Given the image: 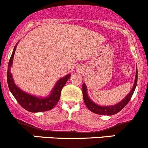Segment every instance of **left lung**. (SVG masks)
Masks as SVG:
<instances>
[{"label": "left lung", "instance_id": "1", "mask_svg": "<svg viewBox=\"0 0 148 148\" xmlns=\"http://www.w3.org/2000/svg\"><path fill=\"white\" fill-rule=\"evenodd\" d=\"M137 73H136L135 80H134V86H133L132 89L131 91L128 93L127 96L119 103H116L115 105H112V106H99V105L96 104L94 102L92 101L90 99H89L87 93V89H86V86L85 83H83L82 88H83V100H84L85 104L87 106L88 109L90 111V112H93L95 114L100 115H114L117 114L118 112H120L123 108L125 107L126 105L129 103V101L131 99L133 93H134L135 88L137 86Z\"/></svg>", "mask_w": 148, "mask_h": 148}]
</instances>
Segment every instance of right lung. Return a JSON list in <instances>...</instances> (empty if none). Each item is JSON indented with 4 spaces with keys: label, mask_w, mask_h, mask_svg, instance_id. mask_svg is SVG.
<instances>
[{
    "label": "right lung",
    "mask_w": 148,
    "mask_h": 148,
    "mask_svg": "<svg viewBox=\"0 0 148 148\" xmlns=\"http://www.w3.org/2000/svg\"><path fill=\"white\" fill-rule=\"evenodd\" d=\"M16 46L14 47L11 58L9 60L8 66V73H7V82L9 90L18 103L24 108V109L30 112H42L49 111L53 109L55 105L58 103L60 98L61 90L65 86L66 82L69 79L71 74L65 75V77L60 79L55 87L53 88L49 96L45 98L37 97L33 95L29 94L24 90H21L18 86H16L11 73V66L12 65L14 54H15Z\"/></svg>",
    "instance_id": "right-lung-1"
}]
</instances>
